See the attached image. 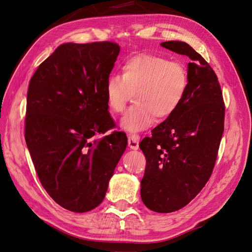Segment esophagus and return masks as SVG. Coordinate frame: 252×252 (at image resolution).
<instances>
[{"mask_svg": "<svg viewBox=\"0 0 252 252\" xmlns=\"http://www.w3.org/2000/svg\"><path fill=\"white\" fill-rule=\"evenodd\" d=\"M140 143V136L138 134H131L127 138V145L130 149L137 150L139 148Z\"/></svg>", "mask_w": 252, "mask_h": 252, "instance_id": "34e87169", "label": "esophagus"}]
</instances>
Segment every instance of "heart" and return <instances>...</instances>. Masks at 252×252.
<instances>
[{
    "mask_svg": "<svg viewBox=\"0 0 252 252\" xmlns=\"http://www.w3.org/2000/svg\"><path fill=\"white\" fill-rule=\"evenodd\" d=\"M189 88V75L185 66L168 58L142 53L131 56L122 66V75L107 78L105 96L111 113H122L131 93L136 103L125 113L122 126L130 131L151 126L155 118L166 119L183 103Z\"/></svg>",
    "mask_w": 252,
    "mask_h": 252,
    "instance_id": "b5f03b06",
    "label": "heart"
}]
</instances>
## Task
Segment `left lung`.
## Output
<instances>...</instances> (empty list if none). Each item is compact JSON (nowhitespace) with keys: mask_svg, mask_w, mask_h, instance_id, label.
Segmentation results:
<instances>
[{"mask_svg":"<svg viewBox=\"0 0 252 252\" xmlns=\"http://www.w3.org/2000/svg\"><path fill=\"white\" fill-rule=\"evenodd\" d=\"M160 45L191 59L183 103L139 145L146 157L142 200L149 209L167 214L186 206L213 174L223 133L224 102L216 72L199 53L185 42Z\"/></svg>","mask_w":252,"mask_h":252,"instance_id":"8db88e82","label":"left lung"}]
</instances>
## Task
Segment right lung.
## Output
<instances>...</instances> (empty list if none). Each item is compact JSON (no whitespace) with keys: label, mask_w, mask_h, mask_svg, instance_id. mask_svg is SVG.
<instances>
[{"label":"right lung","mask_w":252,"mask_h":252,"mask_svg":"<svg viewBox=\"0 0 252 252\" xmlns=\"http://www.w3.org/2000/svg\"><path fill=\"white\" fill-rule=\"evenodd\" d=\"M121 47L114 42L63 44L39 64L29 86L25 142L42 186L73 213L94 209L127 138L108 112L105 86Z\"/></svg>","instance_id":"obj_1"}]
</instances>
